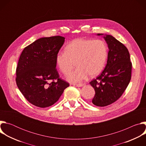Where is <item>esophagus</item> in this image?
I'll list each match as a JSON object with an SVG mask.
<instances>
[{"mask_svg":"<svg viewBox=\"0 0 146 146\" xmlns=\"http://www.w3.org/2000/svg\"><path fill=\"white\" fill-rule=\"evenodd\" d=\"M73 85L74 86H76V87H82L84 84H81V83H80V84H73Z\"/></svg>","mask_w":146,"mask_h":146,"instance_id":"1","label":"esophagus"}]
</instances>
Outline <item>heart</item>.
Instances as JSON below:
<instances>
[{
  "instance_id": "b5f03b06",
  "label": "heart",
  "mask_w": 146,
  "mask_h": 146,
  "mask_svg": "<svg viewBox=\"0 0 146 146\" xmlns=\"http://www.w3.org/2000/svg\"><path fill=\"white\" fill-rule=\"evenodd\" d=\"M107 56L108 48L103 41L77 38L66 46L65 51L56 55V63L65 75L73 70L76 63L77 69L67 79L71 82H78L88 75L93 77L99 74L105 66Z\"/></svg>"
}]
</instances>
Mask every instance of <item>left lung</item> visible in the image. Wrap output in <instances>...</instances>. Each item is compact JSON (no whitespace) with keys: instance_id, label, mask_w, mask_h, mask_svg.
Instances as JSON below:
<instances>
[{"instance_id":"obj_1","label":"left lung","mask_w":146,"mask_h":146,"mask_svg":"<svg viewBox=\"0 0 146 146\" xmlns=\"http://www.w3.org/2000/svg\"><path fill=\"white\" fill-rule=\"evenodd\" d=\"M104 38L109 49L107 64L102 73L90 82L95 91L92 102L100 107L109 105L121 96L130 82L132 72L127 48L111 35Z\"/></svg>"}]
</instances>
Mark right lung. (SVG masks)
Listing matches in <instances>:
<instances>
[{
  "mask_svg": "<svg viewBox=\"0 0 146 146\" xmlns=\"http://www.w3.org/2000/svg\"><path fill=\"white\" fill-rule=\"evenodd\" d=\"M65 37L55 36L40 38L26 47L16 69L18 88L32 105L41 108L56 103L69 83L59 77L56 56Z\"/></svg>",
  "mask_w": 146,
  "mask_h": 146,
  "instance_id": "obj_1",
  "label": "right lung"
}]
</instances>
